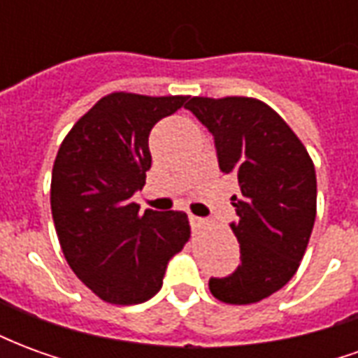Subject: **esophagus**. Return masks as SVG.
Masks as SVG:
<instances>
[{"mask_svg":"<svg viewBox=\"0 0 358 358\" xmlns=\"http://www.w3.org/2000/svg\"><path fill=\"white\" fill-rule=\"evenodd\" d=\"M189 224H192V228H194V230H199V228L205 224V220L199 217H195V215H189Z\"/></svg>","mask_w":358,"mask_h":358,"instance_id":"obj_1","label":"esophagus"}]
</instances>
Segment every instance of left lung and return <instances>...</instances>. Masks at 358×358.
<instances>
[{"label":"left lung","instance_id":"obj_1","mask_svg":"<svg viewBox=\"0 0 358 358\" xmlns=\"http://www.w3.org/2000/svg\"><path fill=\"white\" fill-rule=\"evenodd\" d=\"M215 136L218 166L238 176L232 195L241 264L210 278V293L228 305H251L282 289L297 272L316 218L313 159L285 120L255 97H189Z\"/></svg>","mask_w":358,"mask_h":358}]
</instances>
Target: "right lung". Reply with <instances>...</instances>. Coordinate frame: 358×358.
I'll use <instances>...</instances> for the list:
<instances>
[{"label": "right lung", "mask_w": 358, "mask_h": 358, "mask_svg": "<svg viewBox=\"0 0 358 358\" xmlns=\"http://www.w3.org/2000/svg\"><path fill=\"white\" fill-rule=\"evenodd\" d=\"M189 95L115 92L71 128L51 172V215L66 263L110 305H138L163 285L166 264L189 240L182 210L157 213L132 195L151 166L149 132Z\"/></svg>", "instance_id": "1"}]
</instances>
